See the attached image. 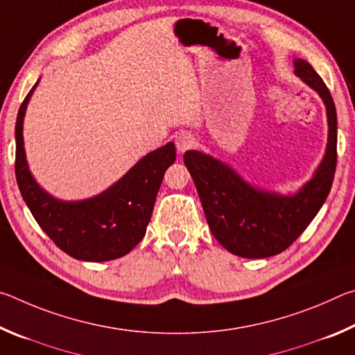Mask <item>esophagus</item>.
I'll return each instance as SVG.
<instances>
[{"mask_svg": "<svg viewBox=\"0 0 355 355\" xmlns=\"http://www.w3.org/2000/svg\"><path fill=\"white\" fill-rule=\"evenodd\" d=\"M175 146L180 153H184L186 150H189L196 146V137L188 131H182L175 136Z\"/></svg>", "mask_w": 355, "mask_h": 355, "instance_id": "obj_1", "label": "esophagus"}]
</instances>
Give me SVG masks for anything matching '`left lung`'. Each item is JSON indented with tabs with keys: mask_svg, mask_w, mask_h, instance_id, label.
<instances>
[{
	"mask_svg": "<svg viewBox=\"0 0 355 355\" xmlns=\"http://www.w3.org/2000/svg\"><path fill=\"white\" fill-rule=\"evenodd\" d=\"M294 75L320 95L327 116V144L320 164L297 191L277 192L250 183L232 166L200 150L183 161L194 180L213 236L243 258H268L284 252L313 220L332 188L336 166V111L326 84L304 59Z\"/></svg>",
	"mask_w": 355,
	"mask_h": 355,
	"instance_id": "left-lung-1",
	"label": "left lung"
}]
</instances>
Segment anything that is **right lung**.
I'll return each mask as SVG.
<instances>
[{"instance_id":"1","label":"right lung","mask_w":355,"mask_h":355,"mask_svg":"<svg viewBox=\"0 0 355 355\" xmlns=\"http://www.w3.org/2000/svg\"><path fill=\"white\" fill-rule=\"evenodd\" d=\"M37 84L21 103L15 123V175L23 200L53 243L76 260L100 263L127 255L146 235L164 172L175 161V144L167 142L142 156L97 196L58 199L34 178L23 141L25 114Z\"/></svg>"}]
</instances>
